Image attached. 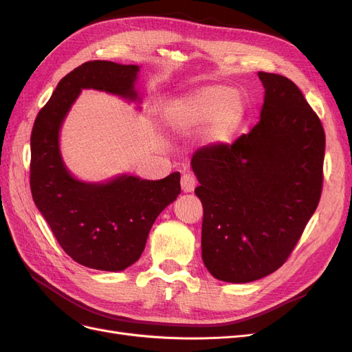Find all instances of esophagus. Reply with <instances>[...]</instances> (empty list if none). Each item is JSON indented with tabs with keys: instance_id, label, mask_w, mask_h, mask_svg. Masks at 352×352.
Returning a JSON list of instances; mask_svg holds the SVG:
<instances>
[{
	"instance_id": "1",
	"label": "esophagus",
	"mask_w": 352,
	"mask_h": 352,
	"mask_svg": "<svg viewBox=\"0 0 352 352\" xmlns=\"http://www.w3.org/2000/svg\"><path fill=\"white\" fill-rule=\"evenodd\" d=\"M180 186H182V190H184V192H186V194L194 192V189L197 186V180H195V177L192 175L186 173V175L182 176V179H180Z\"/></svg>"
}]
</instances>
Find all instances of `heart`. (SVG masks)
I'll return each mask as SVG.
<instances>
[{
	"label": "heart",
	"instance_id": "b5f03b06",
	"mask_svg": "<svg viewBox=\"0 0 352 352\" xmlns=\"http://www.w3.org/2000/svg\"><path fill=\"white\" fill-rule=\"evenodd\" d=\"M163 117L170 129L177 132L206 124L202 141L208 145H225L241 131L247 117V101L236 89L207 85L175 98Z\"/></svg>",
	"mask_w": 352,
	"mask_h": 352
}]
</instances>
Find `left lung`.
Returning a JSON list of instances; mask_svg holds the SVG:
<instances>
[{
	"label": "left lung",
	"mask_w": 352,
	"mask_h": 352,
	"mask_svg": "<svg viewBox=\"0 0 352 352\" xmlns=\"http://www.w3.org/2000/svg\"><path fill=\"white\" fill-rule=\"evenodd\" d=\"M260 122L232 145L198 150L190 167L202 202V261L212 278L258 280L289 257L317 208L324 131L296 85L258 72Z\"/></svg>",
	"instance_id": "1"
}]
</instances>
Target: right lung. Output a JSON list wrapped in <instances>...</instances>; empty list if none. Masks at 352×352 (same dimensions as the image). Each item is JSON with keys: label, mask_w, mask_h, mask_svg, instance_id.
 <instances>
[{"label": "right lung", "mask_w": 352, "mask_h": 352, "mask_svg": "<svg viewBox=\"0 0 352 352\" xmlns=\"http://www.w3.org/2000/svg\"><path fill=\"white\" fill-rule=\"evenodd\" d=\"M136 65L88 61L63 78L38 113L30 135V190L60 247L85 267L122 272L140 260L155 219L180 194V173L148 180L117 175L104 182L74 177L60 151L63 123L82 89L102 91L129 102Z\"/></svg>", "instance_id": "1"}]
</instances>
